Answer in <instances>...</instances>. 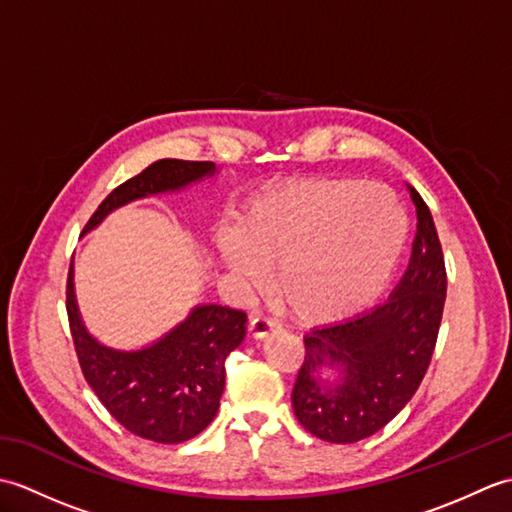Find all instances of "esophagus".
<instances>
[{"label":"esophagus","instance_id":"1","mask_svg":"<svg viewBox=\"0 0 512 512\" xmlns=\"http://www.w3.org/2000/svg\"><path fill=\"white\" fill-rule=\"evenodd\" d=\"M277 330H279V323L273 317H262V314H259V317H253L248 323V332L253 339H264V336Z\"/></svg>","mask_w":512,"mask_h":512}]
</instances>
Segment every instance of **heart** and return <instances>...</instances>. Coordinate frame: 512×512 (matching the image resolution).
I'll use <instances>...</instances> for the list:
<instances>
[{"label": "heart", "mask_w": 512, "mask_h": 512, "mask_svg": "<svg viewBox=\"0 0 512 512\" xmlns=\"http://www.w3.org/2000/svg\"><path fill=\"white\" fill-rule=\"evenodd\" d=\"M407 222L378 184L297 180L239 206L231 231L215 235V255L233 277L270 288L292 317L334 321L367 306L394 273Z\"/></svg>", "instance_id": "heart-1"}]
</instances>
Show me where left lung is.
<instances>
[{"label":"left lung","mask_w":512,"mask_h":512,"mask_svg":"<svg viewBox=\"0 0 512 512\" xmlns=\"http://www.w3.org/2000/svg\"><path fill=\"white\" fill-rule=\"evenodd\" d=\"M418 231L394 295L358 317L303 336L306 356L292 389V409L312 436L352 444L374 436L416 394L436 350L447 299V268L429 206L409 187ZM321 366L344 378L330 388Z\"/></svg>","instance_id":"8db88e82"}]
</instances>
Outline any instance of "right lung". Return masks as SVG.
Masks as SVG:
<instances>
[{
    "label": "right lung",
    "mask_w": 512,
    "mask_h": 512,
    "mask_svg": "<svg viewBox=\"0 0 512 512\" xmlns=\"http://www.w3.org/2000/svg\"><path fill=\"white\" fill-rule=\"evenodd\" d=\"M211 173H215L213 162L158 160L107 195L83 233L118 206L176 191ZM65 310L83 378L127 431L151 442L180 444L209 427L224 391V361L246 334V312L198 306L165 339L138 352H118L92 339L83 328L74 299L72 264Z\"/></svg>",
    "instance_id": "1"
}]
</instances>
